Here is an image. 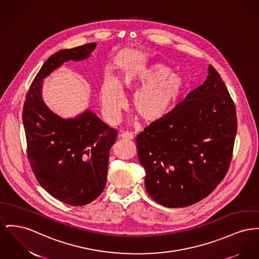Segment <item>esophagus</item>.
I'll return each mask as SVG.
<instances>
[{"mask_svg":"<svg viewBox=\"0 0 259 259\" xmlns=\"http://www.w3.org/2000/svg\"><path fill=\"white\" fill-rule=\"evenodd\" d=\"M120 137L122 139H125V140H132L134 136H133V134L132 133H130V132H123L121 135H120Z\"/></svg>","mask_w":259,"mask_h":259,"instance_id":"34e87169","label":"esophagus"}]
</instances>
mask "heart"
Masks as SVG:
<instances>
[{
    "instance_id": "heart-1",
    "label": "heart",
    "mask_w": 259,
    "mask_h": 259,
    "mask_svg": "<svg viewBox=\"0 0 259 259\" xmlns=\"http://www.w3.org/2000/svg\"><path fill=\"white\" fill-rule=\"evenodd\" d=\"M142 87L133 97V107L146 121H155L168 114L179 103L187 88L186 78L163 63L133 65L122 72L118 82L107 76L100 89V100L107 121L116 122L126 105L122 90Z\"/></svg>"
}]
</instances>
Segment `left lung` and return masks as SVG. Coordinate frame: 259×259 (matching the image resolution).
Instances as JSON below:
<instances>
[{"instance_id": "left-lung-1", "label": "left lung", "mask_w": 259, "mask_h": 259, "mask_svg": "<svg viewBox=\"0 0 259 259\" xmlns=\"http://www.w3.org/2000/svg\"><path fill=\"white\" fill-rule=\"evenodd\" d=\"M236 134L235 104L209 65L201 86L136 138L150 197L171 208L207 197L228 171Z\"/></svg>"}]
</instances>
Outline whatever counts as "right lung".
I'll return each instance as SVG.
<instances>
[{
  "instance_id": "1",
  "label": "right lung",
  "mask_w": 259,
  "mask_h": 259,
  "mask_svg": "<svg viewBox=\"0 0 259 259\" xmlns=\"http://www.w3.org/2000/svg\"><path fill=\"white\" fill-rule=\"evenodd\" d=\"M96 46L90 43L52 55L32 81L22 112L27 156L36 179L52 197L73 206L88 204L103 193L117 130L90 109L74 118L59 116L44 103L42 84L63 62L88 59Z\"/></svg>"
}]
</instances>
